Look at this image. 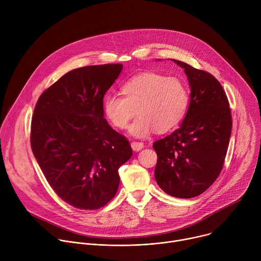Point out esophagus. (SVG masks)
<instances>
[{
	"label": "esophagus",
	"instance_id": "obj_1",
	"mask_svg": "<svg viewBox=\"0 0 261 261\" xmlns=\"http://www.w3.org/2000/svg\"><path fill=\"white\" fill-rule=\"evenodd\" d=\"M131 147H132L133 151L138 152V151L142 150V148L144 147V143H143V142H140V141H133V142L131 143Z\"/></svg>",
	"mask_w": 261,
	"mask_h": 261
}]
</instances>
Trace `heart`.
Instances as JSON below:
<instances>
[{
	"instance_id": "heart-1",
	"label": "heart",
	"mask_w": 261,
	"mask_h": 261,
	"mask_svg": "<svg viewBox=\"0 0 261 261\" xmlns=\"http://www.w3.org/2000/svg\"><path fill=\"white\" fill-rule=\"evenodd\" d=\"M123 96L108 94L103 100L104 114L119 129H125L129 121V133L143 138L154 130L166 132L177 126L187 113L189 90L175 76L166 77L157 73H143L126 82Z\"/></svg>"
}]
</instances>
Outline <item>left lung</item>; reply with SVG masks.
<instances>
[{
	"mask_svg": "<svg viewBox=\"0 0 261 261\" xmlns=\"http://www.w3.org/2000/svg\"><path fill=\"white\" fill-rule=\"evenodd\" d=\"M191 89L190 104L181 125L153 143L157 153L155 178L168 195L192 198L219 176L231 135L227 96L211 73L177 60Z\"/></svg>",
	"mask_w": 261,
	"mask_h": 261,
	"instance_id": "obj_1",
	"label": "left lung"
}]
</instances>
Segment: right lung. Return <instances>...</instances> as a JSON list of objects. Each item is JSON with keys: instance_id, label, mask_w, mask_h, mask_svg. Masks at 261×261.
Wrapping results in <instances>:
<instances>
[{"instance_id": "obj_1", "label": "right lung", "mask_w": 261, "mask_h": 261, "mask_svg": "<svg viewBox=\"0 0 261 261\" xmlns=\"http://www.w3.org/2000/svg\"><path fill=\"white\" fill-rule=\"evenodd\" d=\"M122 64L69 71L34 109L31 147L54 191L80 210H98L116 195L119 168L132 156L125 136L104 119L103 98Z\"/></svg>"}]
</instances>
